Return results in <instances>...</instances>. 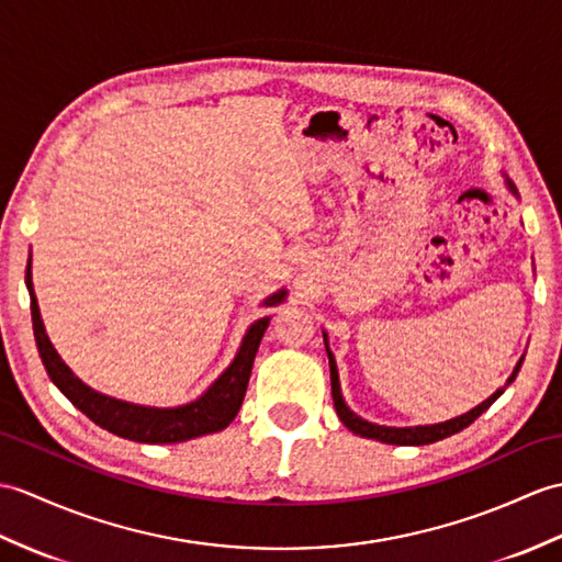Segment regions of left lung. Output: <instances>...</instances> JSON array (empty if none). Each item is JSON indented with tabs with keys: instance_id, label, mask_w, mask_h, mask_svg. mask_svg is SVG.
Returning <instances> with one entry per match:
<instances>
[{
	"instance_id": "8db88e82",
	"label": "left lung",
	"mask_w": 562,
	"mask_h": 562,
	"mask_svg": "<svg viewBox=\"0 0 562 562\" xmlns=\"http://www.w3.org/2000/svg\"><path fill=\"white\" fill-rule=\"evenodd\" d=\"M507 189H510L515 195H517V189L510 179H507ZM323 340H325V351H328V361H330V385H333V402H335V409H337V416H340V422L351 430V434H357L361 438H371V440H381V442H387V446H428V442H436V440H442L448 436H454L460 434L462 428H467L472 422H476L481 414H484L491 404L498 400L503 395V390L510 385L515 378H517V371L521 367V359L515 367L513 375L507 378L505 387H498L495 393L479 404V407L469 409L467 414L462 416H454V419L450 422H440V424H428V426H378V424H371L367 419H361V416H357L355 412H351L345 400H342V390H340V375H337V367H335V357L333 351L328 347V335L323 333Z\"/></svg>"
}]
</instances>
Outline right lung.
<instances>
[{"label": "right lung", "mask_w": 562, "mask_h": 562, "mask_svg": "<svg viewBox=\"0 0 562 562\" xmlns=\"http://www.w3.org/2000/svg\"><path fill=\"white\" fill-rule=\"evenodd\" d=\"M25 286H29V294H31L35 345H37V351H41L47 375L52 378V383H55L61 393L71 400L74 407L81 409L88 419L95 422L100 428L110 430V434L126 440L162 446V442H184L191 438L217 434V430L227 428L234 422V416H237L244 402L256 351L260 340H263L270 316L258 318L251 328L246 330L237 357H234L229 367L220 373L217 381L207 387L201 397H195L193 402H187V404H179V407H143V404L116 400V397L98 393L93 387H88L81 378H76L67 363L61 361L57 349L49 342L43 318H41V308H37V299L33 292V276H31V258H29V268H25ZM284 296H286V290L270 294L263 302V306H278L284 302Z\"/></svg>", "instance_id": "right-lung-1"}]
</instances>
